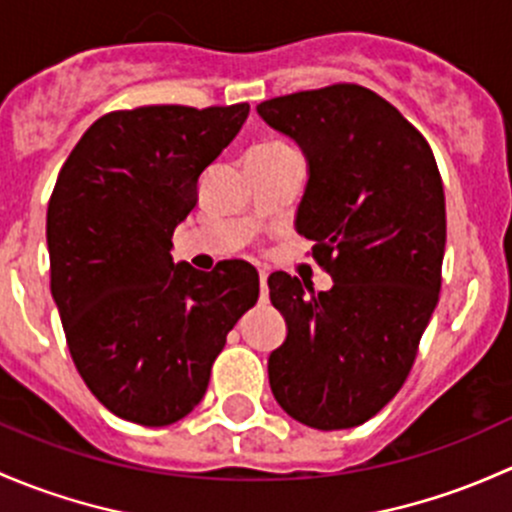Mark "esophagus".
I'll return each instance as SVG.
<instances>
[{
	"instance_id": "1",
	"label": "esophagus",
	"mask_w": 512,
	"mask_h": 512,
	"mask_svg": "<svg viewBox=\"0 0 512 512\" xmlns=\"http://www.w3.org/2000/svg\"><path fill=\"white\" fill-rule=\"evenodd\" d=\"M266 278H268V271L258 268V281H261V293H263V288H266Z\"/></svg>"
}]
</instances>
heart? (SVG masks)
I'll return each instance as SVG.
<instances>
[{"instance_id":"obj_1","label":"heart","mask_w":512,"mask_h":512,"mask_svg":"<svg viewBox=\"0 0 512 512\" xmlns=\"http://www.w3.org/2000/svg\"><path fill=\"white\" fill-rule=\"evenodd\" d=\"M276 147H288V145H283V142H266V145L256 147V150H276Z\"/></svg>"}]
</instances>
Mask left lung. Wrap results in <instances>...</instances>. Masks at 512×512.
Listing matches in <instances>:
<instances>
[{
    "label": "left lung",
    "mask_w": 512,
    "mask_h": 512,
    "mask_svg": "<svg viewBox=\"0 0 512 512\" xmlns=\"http://www.w3.org/2000/svg\"><path fill=\"white\" fill-rule=\"evenodd\" d=\"M258 115L298 142L308 184L295 214L330 291L271 273L288 325L268 357L276 402L320 431L372 419L414 365L439 303L446 199L424 135L357 83L263 100Z\"/></svg>",
    "instance_id": "left-lung-1"
}]
</instances>
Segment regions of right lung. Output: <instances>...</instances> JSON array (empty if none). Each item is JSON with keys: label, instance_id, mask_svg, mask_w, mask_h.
I'll return each instance as SVG.
<instances>
[{"label": "right lung", "instance_id": "obj_1", "mask_svg": "<svg viewBox=\"0 0 512 512\" xmlns=\"http://www.w3.org/2000/svg\"><path fill=\"white\" fill-rule=\"evenodd\" d=\"M246 115L249 103L115 110L63 162L46 214L51 295L78 374L120 419L167 426L192 412L256 305L249 263L197 271L170 254L199 177Z\"/></svg>", "mask_w": 512, "mask_h": 512}]
</instances>
